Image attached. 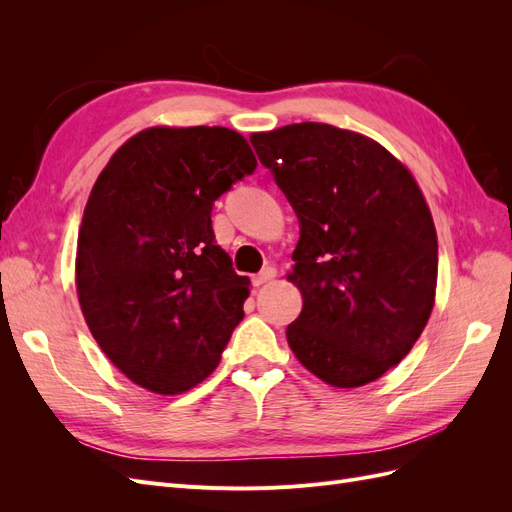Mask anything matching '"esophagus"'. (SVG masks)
Listing matches in <instances>:
<instances>
[{
	"label": "esophagus",
	"instance_id": "esophagus-1",
	"mask_svg": "<svg viewBox=\"0 0 512 512\" xmlns=\"http://www.w3.org/2000/svg\"><path fill=\"white\" fill-rule=\"evenodd\" d=\"M277 275V269L275 267H265L262 269L258 275H254V286H262V284H267L269 280H273V277Z\"/></svg>",
	"mask_w": 512,
	"mask_h": 512
}]
</instances>
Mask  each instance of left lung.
Wrapping results in <instances>:
<instances>
[{
    "label": "left lung",
    "mask_w": 512,
    "mask_h": 512,
    "mask_svg": "<svg viewBox=\"0 0 512 512\" xmlns=\"http://www.w3.org/2000/svg\"><path fill=\"white\" fill-rule=\"evenodd\" d=\"M250 143L299 218L294 356L339 389L378 380L412 350L436 297V226L414 177L376 141L327 123Z\"/></svg>",
    "instance_id": "left-lung-1"
}]
</instances>
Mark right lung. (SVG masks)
Wrapping results in <instances>:
<instances>
[{"mask_svg": "<svg viewBox=\"0 0 512 512\" xmlns=\"http://www.w3.org/2000/svg\"><path fill=\"white\" fill-rule=\"evenodd\" d=\"M256 158L228 128H149L117 149L87 200L76 290L91 335L132 382H203L243 320L250 280L215 245L213 203Z\"/></svg>", "mask_w": 512, "mask_h": 512, "instance_id": "add662e5", "label": "right lung"}]
</instances>
